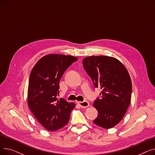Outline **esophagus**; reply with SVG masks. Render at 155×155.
Masks as SVG:
<instances>
[{
    "label": "esophagus",
    "instance_id": "obj_1",
    "mask_svg": "<svg viewBox=\"0 0 155 155\" xmlns=\"http://www.w3.org/2000/svg\"><path fill=\"white\" fill-rule=\"evenodd\" d=\"M78 104L80 105V107L82 108H86L89 106V103L87 101L78 102Z\"/></svg>",
    "mask_w": 155,
    "mask_h": 155
}]
</instances>
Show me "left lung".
<instances>
[{"label":"left lung","instance_id":"8db88e82","mask_svg":"<svg viewBox=\"0 0 155 155\" xmlns=\"http://www.w3.org/2000/svg\"><path fill=\"white\" fill-rule=\"evenodd\" d=\"M82 63L95 87L102 90L101 97L93 104L99 113L93 123L105 129L112 128L123 119L131 102L132 83L129 73L114 57L88 56Z\"/></svg>","mask_w":155,"mask_h":155}]
</instances>
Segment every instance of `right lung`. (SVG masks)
Segmentation results:
<instances>
[{"label":"right lung","instance_id":"right-lung-1","mask_svg":"<svg viewBox=\"0 0 155 155\" xmlns=\"http://www.w3.org/2000/svg\"><path fill=\"white\" fill-rule=\"evenodd\" d=\"M78 60L70 55L51 54L42 57L29 77L28 104L39 123L50 131L66 126L75 104L58 100L59 83L64 72Z\"/></svg>","mask_w":155,"mask_h":155}]
</instances>
